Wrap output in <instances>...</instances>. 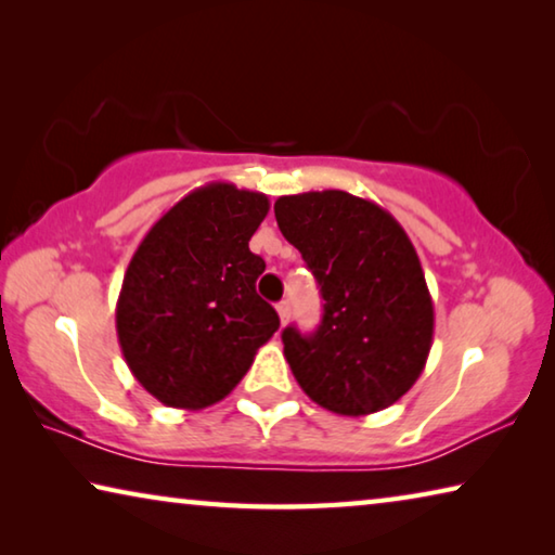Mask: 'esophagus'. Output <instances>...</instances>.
<instances>
[{
	"mask_svg": "<svg viewBox=\"0 0 555 555\" xmlns=\"http://www.w3.org/2000/svg\"><path fill=\"white\" fill-rule=\"evenodd\" d=\"M276 313H279V318H281V323H288V318H291V306H288V300H281V304L276 306Z\"/></svg>",
	"mask_w": 555,
	"mask_h": 555,
	"instance_id": "34e87169",
	"label": "esophagus"
}]
</instances>
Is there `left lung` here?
<instances>
[{"instance_id":"1","label":"left lung","mask_w":555,"mask_h":555,"mask_svg":"<svg viewBox=\"0 0 555 555\" xmlns=\"http://www.w3.org/2000/svg\"><path fill=\"white\" fill-rule=\"evenodd\" d=\"M274 215L325 300L315 333H281L300 389L340 416L391 406L434 345V300L409 234L377 203L345 191L281 195Z\"/></svg>"}]
</instances>
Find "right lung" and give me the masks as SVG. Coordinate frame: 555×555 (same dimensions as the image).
Listing matches in <instances>:
<instances>
[{
	"instance_id": "right-lung-1",
	"label": "right lung",
	"mask_w": 555,
	"mask_h": 555,
	"mask_svg": "<svg viewBox=\"0 0 555 555\" xmlns=\"http://www.w3.org/2000/svg\"><path fill=\"white\" fill-rule=\"evenodd\" d=\"M269 212L264 193L215 181L195 188L146 232L117 298V337L137 382L166 406L222 401L279 331L257 294L264 259L249 240Z\"/></svg>"
}]
</instances>
